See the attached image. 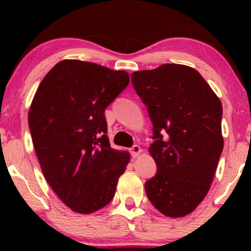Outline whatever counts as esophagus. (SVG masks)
<instances>
[{"mask_svg": "<svg viewBox=\"0 0 251 251\" xmlns=\"http://www.w3.org/2000/svg\"><path fill=\"white\" fill-rule=\"evenodd\" d=\"M130 153H131V155L133 157L139 156V154L142 153V147L138 146V145H133L131 149H130Z\"/></svg>", "mask_w": 251, "mask_h": 251, "instance_id": "esophagus-1", "label": "esophagus"}]
</instances>
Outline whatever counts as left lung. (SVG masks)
I'll list each match as a JSON object with an SVG mask.
<instances>
[{"instance_id": "obj_1", "label": "left lung", "mask_w": 251, "mask_h": 251, "mask_svg": "<svg viewBox=\"0 0 251 251\" xmlns=\"http://www.w3.org/2000/svg\"><path fill=\"white\" fill-rule=\"evenodd\" d=\"M132 85L147 106L154 143L149 152L155 176L147 198L168 217L191 214L210 190L224 147L222 102L194 68L164 64L133 72Z\"/></svg>"}]
</instances>
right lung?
I'll return each instance as SVG.
<instances>
[{"instance_id": "1", "label": "right lung", "mask_w": 251, "mask_h": 251, "mask_svg": "<svg viewBox=\"0 0 251 251\" xmlns=\"http://www.w3.org/2000/svg\"><path fill=\"white\" fill-rule=\"evenodd\" d=\"M129 81L125 71L66 59L51 68L33 98L28 125L44 178L78 214L112 201L130 161L128 152L111 147L104 114Z\"/></svg>"}]
</instances>
